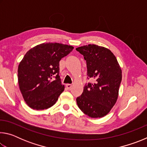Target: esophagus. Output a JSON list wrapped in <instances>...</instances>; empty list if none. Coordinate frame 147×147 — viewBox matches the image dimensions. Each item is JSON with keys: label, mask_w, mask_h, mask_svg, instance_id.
<instances>
[{"label": "esophagus", "mask_w": 147, "mask_h": 147, "mask_svg": "<svg viewBox=\"0 0 147 147\" xmlns=\"http://www.w3.org/2000/svg\"><path fill=\"white\" fill-rule=\"evenodd\" d=\"M66 88L67 89H71V88H72V85H71V84H66Z\"/></svg>", "instance_id": "34e87169"}]
</instances>
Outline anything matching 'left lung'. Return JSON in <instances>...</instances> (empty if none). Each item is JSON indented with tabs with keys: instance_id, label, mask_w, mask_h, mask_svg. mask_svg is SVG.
Listing matches in <instances>:
<instances>
[{
	"instance_id": "left-lung-1",
	"label": "left lung",
	"mask_w": 147,
	"mask_h": 147,
	"mask_svg": "<svg viewBox=\"0 0 147 147\" xmlns=\"http://www.w3.org/2000/svg\"><path fill=\"white\" fill-rule=\"evenodd\" d=\"M86 61L88 78L93 84L84 86L81 96L76 98L78 108L91 118L106 115L115 105L119 96L122 71L110 50L96 45L76 48Z\"/></svg>"
}]
</instances>
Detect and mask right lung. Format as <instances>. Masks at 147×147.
<instances>
[{
  "mask_svg": "<svg viewBox=\"0 0 147 147\" xmlns=\"http://www.w3.org/2000/svg\"><path fill=\"white\" fill-rule=\"evenodd\" d=\"M73 49L67 45L47 43L36 45L26 53L18 67V82L30 108L42 110L56 102L65 88L59 76V62Z\"/></svg>",
  "mask_w": 147,
  "mask_h": 147,
  "instance_id": "1",
  "label": "right lung"
}]
</instances>
